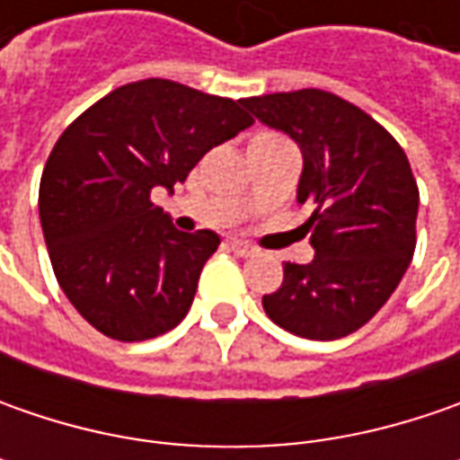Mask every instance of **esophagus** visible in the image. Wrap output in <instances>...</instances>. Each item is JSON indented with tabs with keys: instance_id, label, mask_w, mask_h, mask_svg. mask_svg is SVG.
Returning a JSON list of instances; mask_svg holds the SVG:
<instances>
[{
	"instance_id": "obj_1",
	"label": "esophagus",
	"mask_w": 460,
	"mask_h": 460,
	"mask_svg": "<svg viewBox=\"0 0 460 460\" xmlns=\"http://www.w3.org/2000/svg\"><path fill=\"white\" fill-rule=\"evenodd\" d=\"M227 248H230L235 256H243V258L253 256V253H256V248H253V245H248V243H243V240H230V243H227Z\"/></svg>"
}]
</instances>
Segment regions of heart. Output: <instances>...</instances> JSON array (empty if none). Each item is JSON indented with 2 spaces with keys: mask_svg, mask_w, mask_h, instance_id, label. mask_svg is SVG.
<instances>
[{
  "mask_svg": "<svg viewBox=\"0 0 460 460\" xmlns=\"http://www.w3.org/2000/svg\"><path fill=\"white\" fill-rule=\"evenodd\" d=\"M263 137H274V135H261V137H256V140H263Z\"/></svg>",
  "mask_w": 460,
  "mask_h": 460,
  "instance_id": "1",
  "label": "heart"
}]
</instances>
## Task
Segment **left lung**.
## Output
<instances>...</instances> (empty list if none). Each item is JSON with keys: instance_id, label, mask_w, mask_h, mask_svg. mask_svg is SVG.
Wrapping results in <instances>:
<instances>
[{"instance_id": "8db88e82", "label": "left lung", "mask_w": 460, "mask_h": 460, "mask_svg": "<svg viewBox=\"0 0 460 460\" xmlns=\"http://www.w3.org/2000/svg\"><path fill=\"white\" fill-rule=\"evenodd\" d=\"M243 104L302 148L296 202L309 209L314 248L312 263H284L263 309L299 338H345L386 305L415 253L420 191L410 161L386 128L332 92H279Z\"/></svg>"}]
</instances>
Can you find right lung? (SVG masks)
Masks as SVG:
<instances>
[{
    "instance_id": "add662e5",
    "label": "right lung",
    "mask_w": 460,
    "mask_h": 460,
    "mask_svg": "<svg viewBox=\"0 0 460 460\" xmlns=\"http://www.w3.org/2000/svg\"><path fill=\"white\" fill-rule=\"evenodd\" d=\"M251 125L235 99L143 79L63 130L40 179V225L63 294L102 335L137 343L184 320L220 238L176 230L151 191H173L204 153Z\"/></svg>"
}]
</instances>
